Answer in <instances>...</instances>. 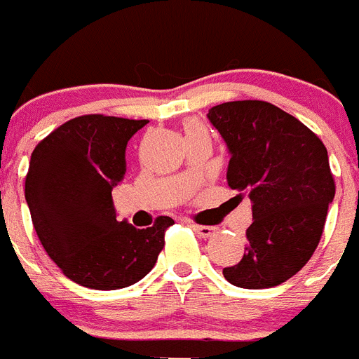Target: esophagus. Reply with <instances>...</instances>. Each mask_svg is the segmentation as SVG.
Segmentation results:
<instances>
[{"label":"esophagus","mask_w":359,"mask_h":359,"mask_svg":"<svg viewBox=\"0 0 359 359\" xmlns=\"http://www.w3.org/2000/svg\"><path fill=\"white\" fill-rule=\"evenodd\" d=\"M194 231L199 237H212L215 233L214 226H205V224H192Z\"/></svg>","instance_id":"obj_1"}]
</instances>
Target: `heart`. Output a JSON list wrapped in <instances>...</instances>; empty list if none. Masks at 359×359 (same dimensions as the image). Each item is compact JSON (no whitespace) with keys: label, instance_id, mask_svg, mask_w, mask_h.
Listing matches in <instances>:
<instances>
[{"label":"heart","instance_id":"1","mask_svg":"<svg viewBox=\"0 0 359 359\" xmlns=\"http://www.w3.org/2000/svg\"><path fill=\"white\" fill-rule=\"evenodd\" d=\"M201 129H205L199 122H196V120H190V122H187L185 126V133L189 131H201Z\"/></svg>","mask_w":359,"mask_h":359}]
</instances>
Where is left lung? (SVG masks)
Wrapping results in <instances>:
<instances>
[{
    "label": "left lung",
    "instance_id": "8db88e82",
    "mask_svg": "<svg viewBox=\"0 0 359 359\" xmlns=\"http://www.w3.org/2000/svg\"><path fill=\"white\" fill-rule=\"evenodd\" d=\"M208 120L231 154L228 185L253 203L244 255L223 269L224 278L246 290L278 286L307 264L322 237L336 192L327 149L300 120L264 100L219 104Z\"/></svg>",
    "mask_w": 359,
    "mask_h": 359
}]
</instances>
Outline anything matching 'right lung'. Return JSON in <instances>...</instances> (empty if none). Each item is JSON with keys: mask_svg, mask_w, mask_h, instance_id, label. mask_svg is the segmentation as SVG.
<instances>
[{"mask_svg": "<svg viewBox=\"0 0 359 359\" xmlns=\"http://www.w3.org/2000/svg\"><path fill=\"white\" fill-rule=\"evenodd\" d=\"M147 120L82 115L50 133L32 152L25 198L44 252L69 280L120 290L156 264L174 221L145 230L116 221L111 190L126 174V147Z\"/></svg>", "mask_w": 359, "mask_h": 359, "instance_id": "obj_1", "label": "right lung"}]
</instances>
